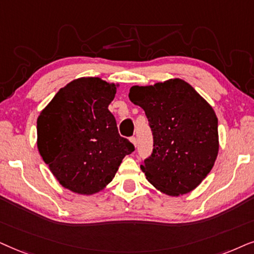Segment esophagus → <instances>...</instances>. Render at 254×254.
I'll return each instance as SVG.
<instances>
[{
  "mask_svg": "<svg viewBox=\"0 0 254 254\" xmlns=\"http://www.w3.org/2000/svg\"><path fill=\"white\" fill-rule=\"evenodd\" d=\"M130 140L132 141V144L134 145V146H137V139H136V137H131Z\"/></svg>",
  "mask_w": 254,
  "mask_h": 254,
  "instance_id": "esophagus-1",
  "label": "esophagus"
}]
</instances>
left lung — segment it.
I'll list each match as a JSON object with an SVG mask.
<instances>
[{
    "mask_svg": "<svg viewBox=\"0 0 254 254\" xmlns=\"http://www.w3.org/2000/svg\"><path fill=\"white\" fill-rule=\"evenodd\" d=\"M129 97L144 109L153 136V151L140 165L146 179L167 195L191 191L209 174L217 158L215 111L180 79L133 86Z\"/></svg>",
    "mask_w": 254,
    "mask_h": 254,
    "instance_id": "obj_1",
    "label": "left lung"
}]
</instances>
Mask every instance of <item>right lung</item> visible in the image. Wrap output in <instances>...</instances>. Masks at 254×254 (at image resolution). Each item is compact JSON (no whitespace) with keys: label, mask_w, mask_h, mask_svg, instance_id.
Returning <instances> with one entry per match:
<instances>
[{"label":"right lung","mask_w":254,"mask_h":254,"mask_svg":"<svg viewBox=\"0 0 254 254\" xmlns=\"http://www.w3.org/2000/svg\"><path fill=\"white\" fill-rule=\"evenodd\" d=\"M116 86L81 77L59 90L37 120V145L60 185L90 195L113 180L122 160L134 151L118 133L108 109Z\"/></svg>","instance_id":"1"}]
</instances>
